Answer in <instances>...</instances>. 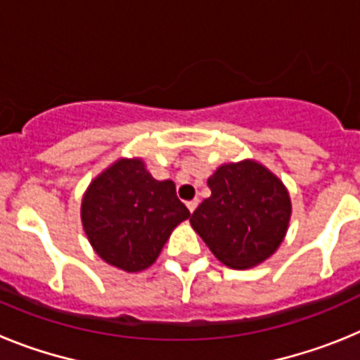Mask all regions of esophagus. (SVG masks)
Segmentation results:
<instances>
[{
	"instance_id": "esophagus-1",
	"label": "esophagus",
	"mask_w": 360,
	"mask_h": 360,
	"mask_svg": "<svg viewBox=\"0 0 360 360\" xmlns=\"http://www.w3.org/2000/svg\"><path fill=\"white\" fill-rule=\"evenodd\" d=\"M196 207H198V200H191V202H187V209H189V212H195Z\"/></svg>"
}]
</instances>
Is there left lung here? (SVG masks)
<instances>
[{
  "label": "left lung",
  "instance_id": "obj_1",
  "mask_svg": "<svg viewBox=\"0 0 360 360\" xmlns=\"http://www.w3.org/2000/svg\"><path fill=\"white\" fill-rule=\"evenodd\" d=\"M211 196L191 216V225L224 265L245 270L278 250L292 205L287 187L254 160L219 165L207 180Z\"/></svg>",
  "mask_w": 360,
  "mask_h": 360
}]
</instances>
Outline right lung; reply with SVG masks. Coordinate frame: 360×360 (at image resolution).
I'll return each mask as SVG.
<instances>
[{
  "mask_svg": "<svg viewBox=\"0 0 360 360\" xmlns=\"http://www.w3.org/2000/svg\"><path fill=\"white\" fill-rule=\"evenodd\" d=\"M191 216L171 180L158 182L141 158H120L86 189L81 219L108 265L141 272L157 262L173 229Z\"/></svg>",
  "mask_w": 360,
  "mask_h": 360,
  "instance_id": "1",
  "label": "right lung"
}]
</instances>
